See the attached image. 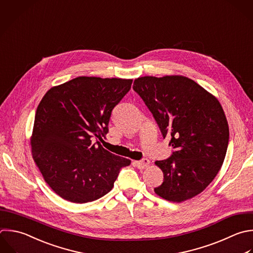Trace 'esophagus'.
<instances>
[{
  "mask_svg": "<svg viewBox=\"0 0 253 253\" xmlns=\"http://www.w3.org/2000/svg\"><path fill=\"white\" fill-rule=\"evenodd\" d=\"M135 164H136V166H137L139 169H144V168H146V167L149 166L150 161H149V159H147V158H143V159H141V160H139V161H135Z\"/></svg>",
  "mask_w": 253,
  "mask_h": 253,
  "instance_id": "esophagus-1",
  "label": "esophagus"
}]
</instances>
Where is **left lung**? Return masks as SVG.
<instances>
[{"mask_svg":"<svg viewBox=\"0 0 253 253\" xmlns=\"http://www.w3.org/2000/svg\"><path fill=\"white\" fill-rule=\"evenodd\" d=\"M132 88L174 148L169 158L155 162L164 179L154 192L176 203L199 195L216 176L227 149L229 130L219 102L180 75L139 77Z\"/></svg>","mask_w":253,"mask_h":253,"instance_id":"left-lung-1","label":"left lung"}]
</instances>
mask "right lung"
<instances>
[{
  "instance_id": "add662e5",
  "label": "right lung",
  "mask_w": 253,
  "mask_h": 253,
  "mask_svg": "<svg viewBox=\"0 0 253 253\" xmlns=\"http://www.w3.org/2000/svg\"><path fill=\"white\" fill-rule=\"evenodd\" d=\"M131 79L81 76L52 87L41 101L31 138L34 160L61 198L84 204L114 187L130 160L93 139L109 131L113 109L130 90Z\"/></svg>"
}]
</instances>
